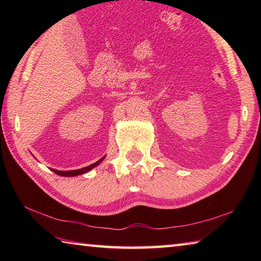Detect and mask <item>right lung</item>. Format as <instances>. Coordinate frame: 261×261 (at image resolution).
<instances>
[{
	"instance_id": "obj_1",
	"label": "right lung",
	"mask_w": 261,
	"mask_h": 261,
	"mask_svg": "<svg viewBox=\"0 0 261 261\" xmlns=\"http://www.w3.org/2000/svg\"><path fill=\"white\" fill-rule=\"evenodd\" d=\"M104 158H101L98 160V162L94 163L90 166H87V167H84V168H81V169H77V170H67V171H63V170H57V169H53V171L55 174H57L59 176H66V177H70V176H77V175H82L84 173H87L88 170H91L92 168L95 167V166H97L99 163L102 162Z\"/></svg>"
}]
</instances>
